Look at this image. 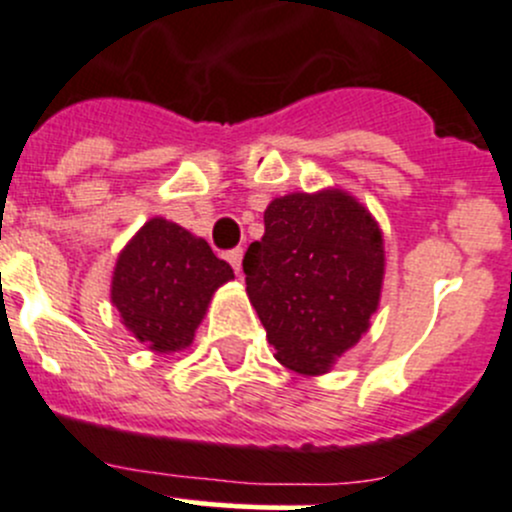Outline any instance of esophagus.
<instances>
[{
    "mask_svg": "<svg viewBox=\"0 0 512 512\" xmlns=\"http://www.w3.org/2000/svg\"><path fill=\"white\" fill-rule=\"evenodd\" d=\"M225 260L230 262L232 270H235L237 275H240V270H242V250H240V247H237V250H230V252H227Z\"/></svg>",
    "mask_w": 512,
    "mask_h": 512,
    "instance_id": "1",
    "label": "esophagus"
}]
</instances>
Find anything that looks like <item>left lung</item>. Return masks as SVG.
Returning a JSON list of instances; mask_svg holds the SVG:
<instances>
[{
  "label": "left lung",
  "mask_w": 512,
  "mask_h": 512,
  "mask_svg": "<svg viewBox=\"0 0 512 512\" xmlns=\"http://www.w3.org/2000/svg\"><path fill=\"white\" fill-rule=\"evenodd\" d=\"M242 270L275 359L322 376L369 332L384 287V235L347 190L289 193L267 205L265 235L247 247Z\"/></svg>",
  "instance_id": "left-lung-1"
}]
</instances>
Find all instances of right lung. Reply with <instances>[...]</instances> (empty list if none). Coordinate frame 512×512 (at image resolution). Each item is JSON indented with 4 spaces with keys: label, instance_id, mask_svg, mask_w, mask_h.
Instances as JSON below:
<instances>
[{
    "label": "right lung",
    "instance_id": "add662e5",
    "mask_svg": "<svg viewBox=\"0 0 512 512\" xmlns=\"http://www.w3.org/2000/svg\"><path fill=\"white\" fill-rule=\"evenodd\" d=\"M235 280L203 237L178 223L151 218L118 252L111 302L128 332L156 354L193 344L218 287Z\"/></svg>",
    "mask_w": 512,
    "mask_h": 512
}]
</instances>
